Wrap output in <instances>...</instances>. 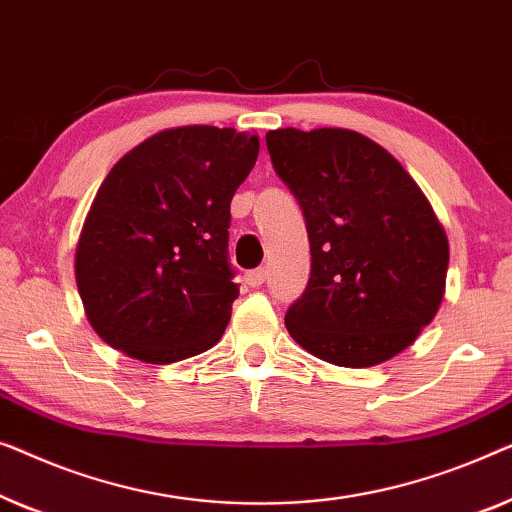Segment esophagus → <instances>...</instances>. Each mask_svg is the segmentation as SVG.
<instances>
[{"instance_id":"34e87169","label":"esophagus","mask_w":512,"mask_h":512,"mask_svg":"<svg viewBox=\"0 0 512 512\" xmlns=\"http://www.w3.org/2000/svg\"><path fill=\"white\" fill-rule=\"evenodd\" d=\"M266 280V271L264 269H255V271H248L246 273V283L250 287H259Z\"/></svg>"}]
</instances>
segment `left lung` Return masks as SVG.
I'll return each instance as SVG.
<instances>
[{
	"label": "left lung",
	"instance_id": "left-lung-1",
	"mask_svg": "<svg viewBox=\"0 0 512 512\" xmlns=\"http://www.w3.org/2000/svg\"><path fill=\"white\" fill-rule=\"evenodd\" d=\"M266 148L311 241V278L285 313L290 336L348 369L399 355L445 292L448 236L427 197L383 146L350 129H276Z\"/></svg>",
	"mask_w": 512,
	"mask_h": 512
}]
</instances>
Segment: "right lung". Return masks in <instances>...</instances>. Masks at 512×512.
<instances>
[{
  "label": "right lung",
  "mask_w": 512,
  "mask_h": 512,
  "mask_svg": "<svg viewBox=\"0 0 512 512\" xmlns=\"http://www.w3.org/2000/svg\"><path fill=\"white\" fill-rule=\"evenodd\" d=\"M259 155L255 134L187 125L157 132L109 171L76 248L92 329L146 364L213 348L239 297L229 204Z\"/></svg>",
  "instance_id": "add662e5"
}]
</instances>
